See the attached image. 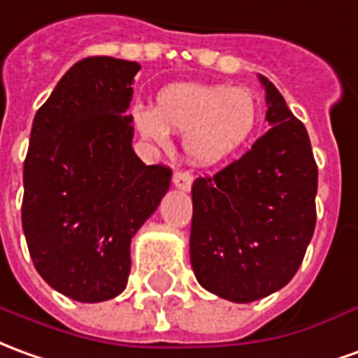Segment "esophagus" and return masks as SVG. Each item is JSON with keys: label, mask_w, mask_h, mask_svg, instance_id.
I'll return each mask as SVG.
<instances>
[{"label": "esophagus", "mask_w": 358, "mask_h": 358, "mask_svg": "<svg viewBox=\"0 0 358 358\" xmlns=\"http://www.w3.org/2000/svg\"><path fill=\"white\" fill-rule=\"evenodd\" d=\"M192 182H194V178L189 174H186V172H174V176H172V184L178 189H182V192H189Z\"/></svg>", "instance_id": "esophagus-1"}]
</instances>
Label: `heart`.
I'll return each instance as SVG.
<instances>
[{
  "label": "heart",
  "mask_w": 358,
  "mask_h": 358,
  "mask_svg": "<svg viewBox=\"0 0 358 358\" xmlns=\"http://www.w3.org/2000/svg\"><path fill=\"white\" fill-rule=\"evenodd\" d=\"M257 120L256 94L222 85H171L159 92L155 108H134V122L145 139L166 145L171 131L184 134V153L196 166H215L240 153Z\"/></svg>",
  "instance_id": "obj_1"
}]
</instances>
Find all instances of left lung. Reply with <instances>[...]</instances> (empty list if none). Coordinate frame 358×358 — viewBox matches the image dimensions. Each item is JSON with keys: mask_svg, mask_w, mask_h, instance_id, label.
Wrapping results in <instances>:
<instances>
[{"mask_svg": "<svg viewBox=\"0 0 358 358\" xmlns=\"http://www.w3.org/2000/svg\"><path fill=\"white\" fill-rule=\"evenodd\" d=\"M257 77L269 131L238 161L192 186V269L205 291L238 304L283 289L316 227L318 166L308 131L275 85Z\"/></svg>", "mask_w": 358, "mask_h": 358, "instance_id": "1", "label": "left lung"}]
</instances>
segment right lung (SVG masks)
<instances>
[{"mask_svg":"<svg viewBox=\"0 0 358 358\" xmlns=\"http://www.w3.org/2000/svg\"><path fill=\"white\" fill-rule=\"evenodd\" d=\"M137 62L85 57L34 116L22 169V231L46 283L79 302L126 289L129 244L171 187L172 171L134 151Z\"/></svg>","mask_w":358,"mask_h":358,"instance_id":"obj_1","label":"right lung"}]
</instances>
